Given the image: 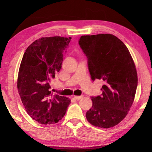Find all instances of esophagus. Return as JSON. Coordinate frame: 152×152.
<instances>
[{
	"label": "esophagus",
	"mask_w": 152,
	"mask_h": 152,
	"mask_svg": "<svg viewBox=\"0 0 152 152\" xmlns=\"http://www.w3.org/2000/svg\"><path fill=\"white\" fill-rule=\"evenodd\" d=\"M74 98L76 100H80V99H82V98H83V96H74Z\"/></svg>",
	"instance_id": "1"
}]
</instances>
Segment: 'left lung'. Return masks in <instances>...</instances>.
Wrapping results in <instances>:
<instances>
[{"label": "left lung", "instance_id": "1", "mask_svg": "<svg viewBox=\"0 0 152 152\" xmlns=\"http://www.w3.org/2000/svg\"><path fill=\"white\" fill-rule=\"evenodd\" d=\"M78 43L88 59L91 79L101 80V96H92L88 121L95 127L110 128L127 115L134 101L137 74L129 51L112 34L82 35Z\"/></svg>", "mask_w": 152, "mask_h": 152}]
</instances>
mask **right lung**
I'll use <instances>...</instances> for the list:
<instances>
[{
    "instance_id": "obj_1",
    "label": "right lung",
    "mask_w": 152,
    "mask_h": 152,
    "mask_svg": "<svg viewBox=\"0 0 152 152\" xmlns=\"http://www.w3.org/2000/svg\"><path fill=\"white\" fill-rule=\"evenodd\" d=\"M71 37H42L27 48L23 56L17 88L30 117L43 125L54 124L66 114L70 100L50 91V81L61 68Z\"/></svg>"
}]
</instances>
